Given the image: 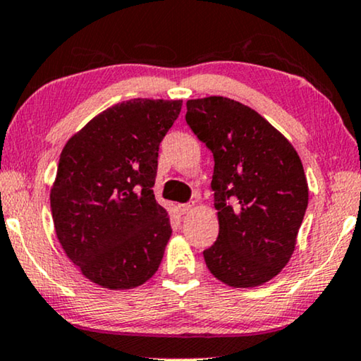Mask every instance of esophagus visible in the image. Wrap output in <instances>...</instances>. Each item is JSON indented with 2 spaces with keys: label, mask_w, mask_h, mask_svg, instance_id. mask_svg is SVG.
Instances as JSON below:
<instances>
[{
  "label": "esophagus",
  "mask_w": 361,
  "mask_h": 361,
  "mask_svg": "<svg viewBox=\"0 0 361 361\" xmlns=\"http://www.w3.org/2000/svg\"><path fill=\"white\" fill-rule=\"evenodd\" d=\"M192 207H195V202H186V204H180V206H178V209H180V212H181V214H188V212H191V211H192Z\"/></svg>",
  "instance_id": "34e87169"
}]
</instances>
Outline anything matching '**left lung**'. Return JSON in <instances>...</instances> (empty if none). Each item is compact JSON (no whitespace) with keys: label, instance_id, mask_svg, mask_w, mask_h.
I'll return each mask as SVG.
<instances>
[{"label":"left lung","instance_id":"8db88e82","mask_svg":"<svg viewBox=\"0 0 361 361\" xmlns=\"http://www.w3.org/2000/svg\"><path fill=\"white\" fill-rule=\"evenodd\" d=\"M186 123L214 154L219 236L204 261L219 281L256 287L287 266L308 207L297 150L259 113L225 97L186 102Z\"/></svg>","mask_w":361,"mask_h":361}]
</instances>
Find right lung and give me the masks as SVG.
Here are the masks:
<instances>
[{"label":"right lung","mask_w":361,"mask_h":361,"mask_svg":"<svg viewBox=\"0 0 361 361\" xmlns=\"http://www.w3.org/2000/svg\"><path fill=\"white\" fill-rule=\"evenodd\" d=\"M181 100L133 99L106 109L69 139L50 206L56 236L85 277L137 287L162 262L171 227L154 196L159 146Z\"/></svg>","instance_id":"add662e5"}]
</instances>
